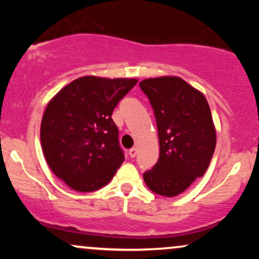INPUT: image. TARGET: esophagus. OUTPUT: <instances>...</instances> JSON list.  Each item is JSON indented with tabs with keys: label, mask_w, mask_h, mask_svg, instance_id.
<instances>
[{
	"label": "esophagus",
	"mask_w": 259,
	"mask_h": 259,
	"mask_svg": "<svg viewBox=\"0 0 259 259\" xmlns=\"http://www.w3.org/2000/svg\"><path fill=\"white\" fill-rule=\"evenodd\" d=\"M136 153H138V150H136V148H130L129 150V156L132 157V158L136 156Z\"/></svg>",
	"instance_id": "1"
}]
</instances>
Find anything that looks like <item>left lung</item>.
<instances>
[{"label": "left lung", "instance_id": "8db88e82", "mask_svg": "<svg viewBox=\"0 0 259 259\" xmlns=\"http://www.w3.org/2000/svg\"><path fill=\"white\" fill-rule=\"evenodd\" d=\"M156 117L159 158L144 180L154 194L175 197L206 173L217 133L206 97L179 76L140 82Z\"/></svg>", "mask_w": 259, "mask_h": 259}]
</instances>
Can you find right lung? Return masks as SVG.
I'll list each match as a JSON object with an SVG mask.
<instances>
[{"label":"right lung","instance_id":"add662e5","mask_svg":"<svg viewBox=\"0 0 259 259\" xmlns=\"http://www.w3.org/2000/svg\"><path fill=\"white\" fill-rule=\"evenodd\" d=\"M138 79L86 75L53 96L40 127L41 146L51 170L79 192L109 183L124 162L113 109Z\"/></svg>","mask_w":259,"mask_h":259}]
</instances>
